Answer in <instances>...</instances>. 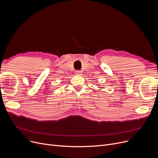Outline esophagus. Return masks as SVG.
<instances>
[{
  "label": "esophagus",
  "mask_w": 158,
  "mask_h": 158,
  "mask_svg": "<svg viewBox=\"0 0 158 158\" xmlns=\"http://www.w3.org/2000/svg\"><path fill=\"white\" fill-rule=\"evenodd\" d=\"M76 73V74H77V75H78V76H81V75L82 74V71H81V70H77Z\"/></svg>",
  "instance_id": "1"
}]
</instances>
